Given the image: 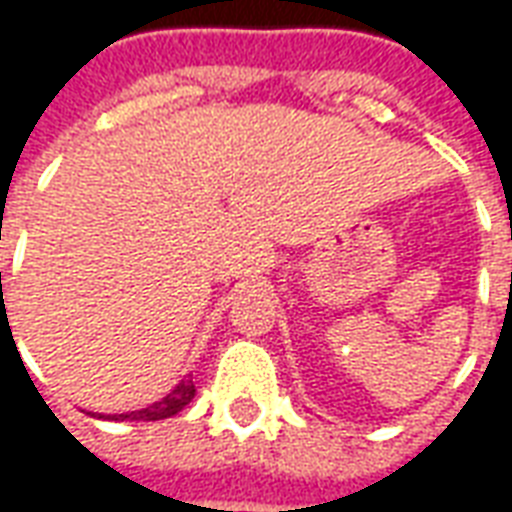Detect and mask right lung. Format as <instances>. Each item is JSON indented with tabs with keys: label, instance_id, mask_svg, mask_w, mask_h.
<instances>
[{
	"label": "right lung",
	"instance_id": "obj_1",
	"mask_svg": "<svg viewBox=\"0 0 512 512\" xmlns=\"http://www.w3.org/2000/svg\"><path fill=\"white\" fill-rule=\"evenodd\" d=\"M192 397H195V383H192V378H184L181 383L173 386V391H168V394L159 402H154V405H146V408H140V411L112 413V416L99 413V419H115V422H157V419L176 416L184 405H190ZM93 416H96V413H93Z\"/></svg>",
	"mask_w": 512,
	"mask_h": 512
}]
</instances>
